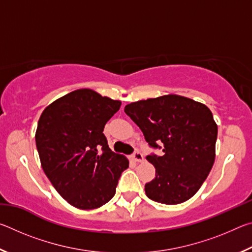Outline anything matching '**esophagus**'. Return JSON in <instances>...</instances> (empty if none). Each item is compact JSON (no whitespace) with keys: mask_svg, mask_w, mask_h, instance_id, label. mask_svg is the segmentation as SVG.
Listing matches in <instances>:
<instances>
[{"mask_svg":"<svg viewBox=\"0 0 252 252\" xmlns=\"http://www.w3.org/2000/svg\"><path fill=\"white\" fill-rule=\"evenodd\" d=\"M132 158H133V160L136 162H141L143 160V155L139 150H135L133 152V155H132Z\"/></svg>","mask_w":252,"mask_h":252,"instance_id":"esophagus-1","label":"esophagus"}]
</instances>
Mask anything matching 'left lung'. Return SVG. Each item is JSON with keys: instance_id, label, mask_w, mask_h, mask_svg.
I'll return each instance as SVG.
<instances>
[{"instance_id": "1", "label": "left lung", "mask_w": 252, "mask_h": 252, "mask_svg": "<svg viewBox=\"0 0 252 252\" xmlns=\"http://www.w3.org/2000/svg\"><path fill=\"white\" fill-rule=\"evenodd\" d=\"M125 112L141 129L149 146L163 152L147 157L156 168V178L144 186L148 198L178 204L193 197L216 158L218 126L208 106L168 94L132 102Z\"/></svg>"}]
</instances>
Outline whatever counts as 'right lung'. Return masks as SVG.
<instances>
[{"label":"right lung","mask_w":252,"mask_h":252,"mask_svg":"<svg viewBox=\"0 0 252 252\" xmlns=\"http://www.w3.org/2000/svg\"><path fill=\"white\" fill-rule=\"evenodd\" d=\"M121 102L90 89L70 92L46 106L35 142L43 171L63 199L90 210L116 194L126 158L114 153L103 133Z\"/></svg>","instance_id":"1"}]
</instances>
